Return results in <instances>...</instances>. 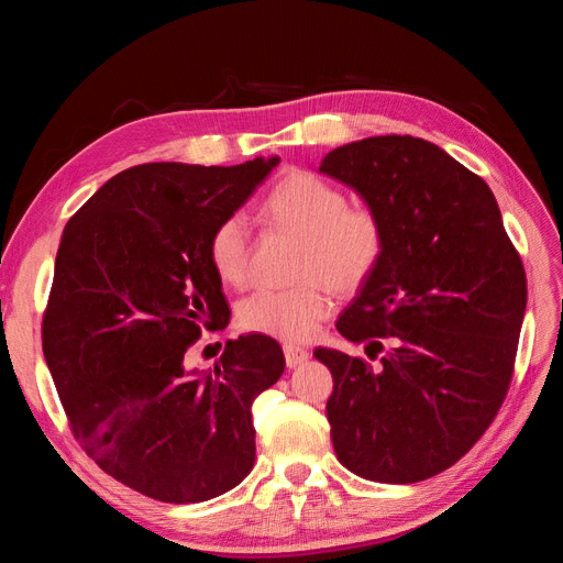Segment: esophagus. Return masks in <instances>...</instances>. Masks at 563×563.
<instances>
[{
  "instance_id": "34e87169",
  "label": "esophagus",
  "mask_w": 563,
  "mask_h": 563,
  "mask_svg": "<svg viewBox=\"0 0 563 563\" xmlns=\"http://www.w3.org/2000/svg\"><path fill=\"white\" fill-rule=\"evenodd\" d=\"M284 356H286V366L288 368H296V366H300V364H305V362L310 360V352L305 350V347H300V345L286 343L284 345Z\"/></svg>"
}]
</instances>
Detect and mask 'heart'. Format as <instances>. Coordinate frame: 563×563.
<instances>
[{
    "mask_svg": "<svg viewBox=\"0 0 563 563\" xmlns=\"http://www.w3.org/2000/svg\"><path fill=\"white\" fill-rule=\"evenodd\" d=\"M272 225L302 236L298 277L308 279L291 288H261L249 296L236 321L246 331L282 340L310 338L331 314L333 300L327 279L340 291L360 288L383 261L385 225L368 207H350L347 195L312 172L284 176L263 203ZM209 258L220 282L244 286L251 267V236L242 216L220 223L209 242Z\"/></svg>",
    "mask_w": 563,
    "mask_h": 563,
    "instance_id": "b5f03b06",
    "label": "heart"
}]
</instances>
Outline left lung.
<instances>
[{
    "label": "left lung",
    "instance_id": "obj_1",
    "mask_svg": "<svg viewBox=\"0 0 563 563\" xmlns=\"http://www.w3.org/2000/svg\"><path fill=\"white\" fill-rule=\"evenodd\" d=\"M385 225L376 272L338 319L360 356L317 347L340 463L380 484H416L463 457L512 380L526 275L490 187L413 135H373L319 164Z\"/></svg>",
    "mask_w": 563,
    "mask_h": 563
}]
</instances>
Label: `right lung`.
Listing matches in <instances>:
<instances>
[{
	"label": "right lung",
	"instance_id": "obj_1",
	"mask_svg": "<svg viewBox=\"0 0 563 563\" xmlns=\"http://www.w3.org/2000/svg\"><path fill=\"white\" fill-rule=\"evenodd\" d=\"M277 164L133 166L63 230L44 360L84 451L143 496L203 503L253 470L251 404L282 378L279 343L228 340L209 373L187 368L185 352L201 323L230 321L211 234Z\"/></svg>",
	"mask_w": 563,
	"mask_h": 563
}]
</instances>
